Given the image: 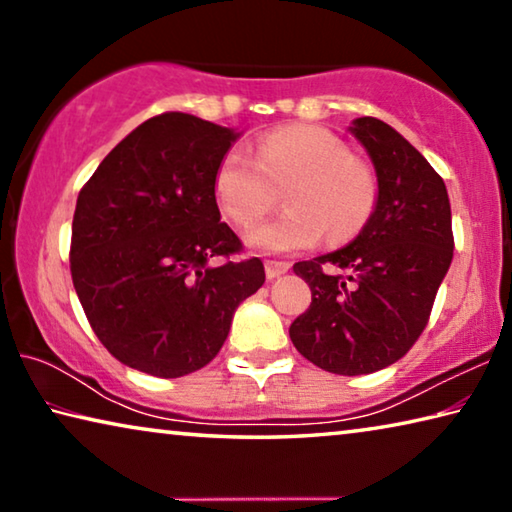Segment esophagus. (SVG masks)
<instances>
[{
	"label": "esophagus",
	"mask_w": 512,
	"mask_h": 512,
	"mask_svg": "<svg viewBox=\"0 0 512 512\" xmlns=\"http://www.w3.org/2000/svg\"><path fill=\"white\" fill-rule=\"evenodd\" d=\"M264 268H266L268 280H275V277H280V275L289 271V264L287 262H277V259H266Z\"/></svg>",
	"instance_id": "1"
}]
</instances>
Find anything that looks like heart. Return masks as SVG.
Segmentation results:
<instances>
[{"instance_id":"b5f03b06","label":"heart","mask_w":512,"mask_h":512,"mask_svg":"<svg viewBox=\"0 0 512 512\" xmlns=\"http://www.w3.org/2000/svg\"><path fill=\"white\" fill-rule=\"evenodd\" d=\"M282 189L289 210L246 237L259 253L311 248L323 235L345 244L370 223L379 201L377 173L320 126L275 128L255 144V155L237 146L216 167V201L239 228L262 221Z\"/></svg>"}]
</instances>
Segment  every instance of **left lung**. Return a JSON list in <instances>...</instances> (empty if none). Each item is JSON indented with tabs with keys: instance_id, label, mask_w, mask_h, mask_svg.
<instances>
[{
	"instance_id": "8db88e82",
	"label": "left lung",
	"mask_w": 512,
	"mask_h": 512,
	"mask_svg": "<svg viewBox=\"0 0 512 512\" xmlns=\"http://www.w3.org/2000/svg\"><path fill=\"white\" fill-rule=\"evenodd\" d=\"M350 131L375 164L377 210L345 248L293 264L311 305L289 336L314 366L354 377L391 366L420 339L454 235L447 187L424 155L375 117Z\"/></svg>"
}]
</instances>
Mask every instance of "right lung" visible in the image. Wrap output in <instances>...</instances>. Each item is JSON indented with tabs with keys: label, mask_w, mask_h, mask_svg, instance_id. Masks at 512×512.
Instances as JSON below:
<instances>
[{
	"label": "right lung",
	"mask_w": 512,
	"mask_h": 512,
	"mask_svg": "<svg viewBox=\"0 0 512 512\" xmlns=\"http://www.w3.org/2000/svg\"><path fill=\"white\" fill-rule=\"evenodd\" d=\"M237 133L185 112L146 119L83 185L69 271L112 357L173 379L207 366L232 314L266 280L221 221L216 167ZM219 261V265H214Z\"/></svg>",
	"instance_id": "1"
}]
</instances>
